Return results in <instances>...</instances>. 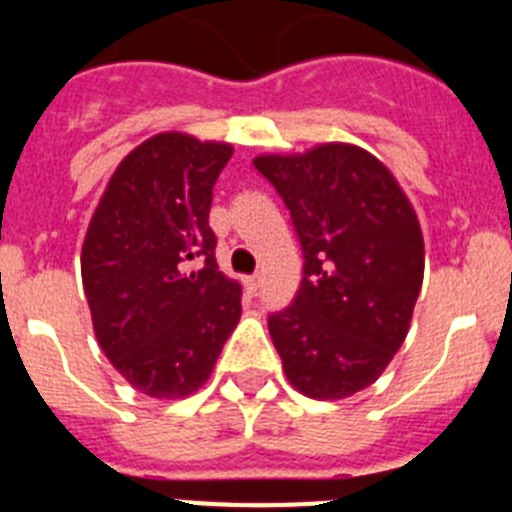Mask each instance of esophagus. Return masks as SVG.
Wrapping results in <instances>:
<instances>
[{
    "instance_id": "obj_1",
    "label": "esophagus",
    "mask_w": 512,
    "mask_h": 512,
    "mask_svg": "<svg viewBox=\"0 0 512 512\" xmlns=\"http://www.w3.org/2000/svg\"><path fill=\"white\" fill-rule=\"evenodd\" d=\"M259 284H261L259 277H246V279H243V287H246V292L251 297L256 295V292H259Z\"/></svg>"
}]
</instances>
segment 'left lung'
Masks as SVG:
<instances>
[{"label":"left lung","instance_id":"left-lung-1","mask_svg":"<svg viewBox=\"0 0 512 512\" xmlns=\"http://www.w3.org/2000/svg\"><path fill=\"white\" fill-rule=\"evenodd\" d=\"M253 166L287 205L305 256L295 302L269 315L284 374L312 400L356 395L408 336L425 266L418 215L392 171L351 143Z\"/></svg>","mask_w":512,"mask_h":512}]
</instances>
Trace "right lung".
I'll list each match as a JSON object with an SVG mask.
<instances>
[{"instance_id":"obj_1","label":"right lung","mask_w":512,"mask_h":512,"mask_svg":"<svg viewBox=\"0 0 512 512\" xmlns=\"http://www.w3.org/2000/svg\"><path fill=\"white\" fill-rule=\"evenodd\" d=\"M230 143L158 133L122 158L81 246L104 356L135 390L179 400L210 379L241 320V284L217 269L207 217ZM203 269L187 272L189 260Z\"/></svg>"}]
</instances>
